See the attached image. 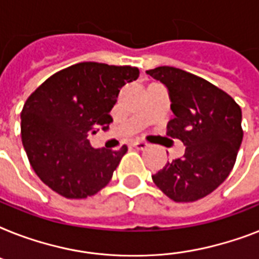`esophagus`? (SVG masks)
Wrapping results in <instances>:
<instances>
[{
	"instance_id": "1",
	"label": "esophagus",
	"mask_w": 259,
	"mask_h": 259,
	"mask_svg": "<svg viewBox=\"0 0 259 259\" xmlns=\"http://www.w3.org/2000/svg\"><path fill=\"white\" fill-rule=\"evenodd\" d=\"M133 146L138 150H144L145 148H148V144H146V142H142V141H136V142H133Z\"/></svg>"
}]
</instances>
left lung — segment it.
I'll return each instance as SVG.
<instances>
[{"mask_svg": "<svg viewBox=\"0 0 259 259\" xmlns=\"http://www.w3.org/2000/svg\"><path fill=\"white\" fill-rule=\"evenodd\" d=\"M146 74L168 89L175 118L166 134L185 146L181 158L152 176L177 203L199 200L227 179L242 144L241 107L229 94L196 75L162 66Z\"/></svg>", "mask_w": 259, "mask_h": 259, "instance_id": "1", "label": "left lung"}]
</instances>
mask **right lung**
Instances as JSON below:
<instances>
[{
	"label": "right lung",
	"instance_id": "1",
	"mask_svg": "<svg viewBox=\"0 0 259 259\" xmlns=\"http://www.w3.org/2000/svg\"><path fill=\"white\" fill-rule=\"evenodd\" d=\"M137 67L84 62L38 86L21 111V140L40 180L67 199L93 196L109 184L127 152L94 149L87 140L113 122L119 89L136 80Z\"/></svg>",
	"mask_w": 259,
	"mask_h": 259
}]
</instances>
